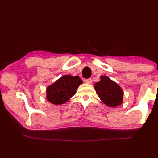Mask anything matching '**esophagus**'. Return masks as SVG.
<instances>
[{
    "label": "esophagus",
    "mask_w": 158,
    "mask_h": 158,
    "mask_svg": "<svg viewBox=\"0 0 158 158\" xmlns=\"http://www.w3.org/2000/svg\"><path fill=\"white\" fill-rule=\"evenodd\" d=\"M85 83L88 84H90L91 83H92V78H88V79H85Z\"/></svg>",
    "instance_id": "34e87169"
}]
</instances>
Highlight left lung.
<instances>
[{
	"instance_id": "8db88e82",
	"label": "left lung",
	"mask_w": 158,
	"mask_h": 158,
	"mask_svg": "<svg viewBox=\"0 0 158 158\" xmlns=\"http://www.w3.org/2000/svg\"><path fill=\"white\" fill-rule=\"evenodd\" d=\"M94 89L102 102L110 107L120 106L123 102V91L114 81L107 76H100V80L94 84Z\"/></svg>"
}]
</instances>
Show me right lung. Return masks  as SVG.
Wrapping results in <instances>:
<instances>
[{"mask_svg": "<svg viewBox=\"0 0 158 158\" xmlns=\"http://www.w3.org/2000/svg\"><path fill=\"white\" fill-rule=\"evenodd\" d=\"M83 81L78 76L64 75L46 88V99L51 104L65 103L76 94Z\"/></svg>", "mask_w": 158, "mask_h": 158, "instance_id": "1", "label": "right lung"}]
</instances>
